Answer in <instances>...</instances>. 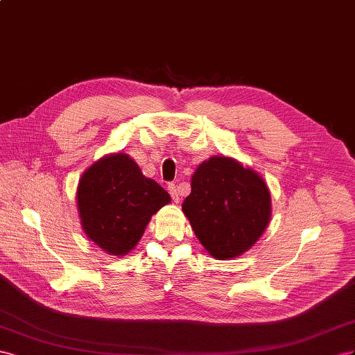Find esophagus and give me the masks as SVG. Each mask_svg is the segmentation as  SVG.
I'll use <instances>...</instances> for the list:
<instances>
[{
	"label": "esophagus",
	"mask_w": 355,
	"mask_h": 355,
	"mask_svg": "<svg viewBox=\"0 0 355 355\" xmlns=\"http://www.w3.org/2000/svg\"><path fill=\"white\" fill-rule=\"evenodd\" d=\"M168 191H169V195H171V198H172V200H174L175 202V204H177V202L180 200V198H178V191H177V187H175V184H168Z\"/></svg>",
	"instance_id": "1"
}]
</instances>
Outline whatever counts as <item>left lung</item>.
<instances>
[{"label":"left lung","mask_w":355,"mask_h":355,"mask_svg":"<svg viewBox=\"0 0 355 355\" xmlns=\"http://www.w3.org/2000/svg\"><path fill=\"white\" fill-rule=\"evenodd\" d=\"M190 186L183 212L214 259L244 254L266 230L272 212L270 193L254 169L234 157L212 156L196 168Z\"/></svg>","instance_id":"obj_1"}]
</instances>
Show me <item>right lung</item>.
I'll return each mask as SVG.
<instances>
[{
    "instance_id": "right-lung-1",
    "label": "right lung",
    "mask_w": 355,
    "mask_h": 355,
    "mask_svg": "<svg viewBox=\"0 0 355 355\" xmlns=\"http://www.w3.org/2000/svg\"><path fill=\"white\" fill-rule=\"evenodd\" d=\"M171 202L123 151L98 159L77 186V209L86 236L110 256L132 251L151 216Z\"/></svg>"
}]
</instances>
